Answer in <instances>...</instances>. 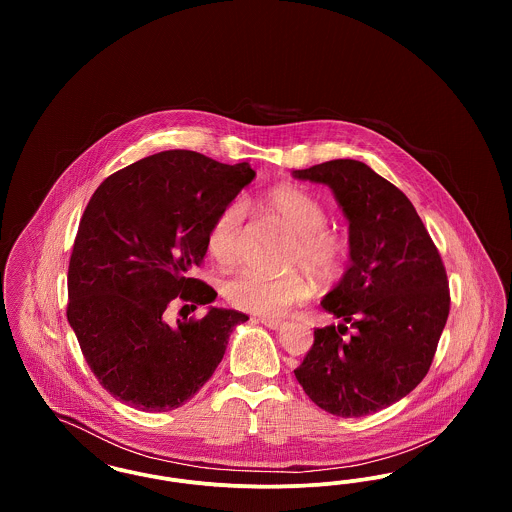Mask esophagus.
<instances>
[{
    "instance_id": "1",
    "label": "esophagus",
    "mask_w": 512,
    "mask_h": 512,
    "mask_svg": "<svg viewBox=\"0 0 512 512\" xmlns=\"http://www.w3.org/2000/svg\"><path fill=\"white\" fill-rule=\"evenodd\" d=\"M259 322L265 324L270 330H282V328L286 326V322H284V320H278V318L263 317L259 318Z\"/></svg>"
}]
</instances>
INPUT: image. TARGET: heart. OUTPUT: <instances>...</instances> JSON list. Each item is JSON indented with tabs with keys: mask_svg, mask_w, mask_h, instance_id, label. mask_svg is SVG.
<instances>
[{
	"mask_svg": "<svg viewBox=\"0 0 512 512\" xmlns=\"http://www.w3.org/2000/svg\"><path fill=\"white\" fill-rule=\"evenodd\" d=\"M259 207L268 217L284 224L295 234L288 267L303 268L320 284L338 280L347 263L349 245L336 230L328 228V211L317 197L295 188L278 186L263 195ZM245 207L240 201L222 207L207 230L209 255L224 267H232L242 255ZM222 293L226 301L251 315L282 317L303 305L311 288L301 274L268 278L257 272H240L230 278Z\"/></svg>",
	"mask_w": 512,
	"mask_h": 512,
	"instance_id": "1",
	"label": "heart"
}]
</instances>
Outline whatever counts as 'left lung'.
Masks as SVG:
<instances>
[{
    "label": "left lung",
    "mask_w": 512,
    "mask_h": 512,
    "mask_svg": "<svg viewBox=\"0 0 512 512\" xmlns=\"http://www.w3.org/2000/svg\"><path fill=\"white\" fill-rule=\"evenodd\" d=\"M293 176L332 188L351 257L320 303L341 322L315 330L295 378L326 413H376L428 374L451 307L447 272L409 197L365 163L336 159Z\"/></svg>",
    "instance_id": "obj_1"
}]
</instances>
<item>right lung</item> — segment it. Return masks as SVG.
Wrapping results in <instances>:
<instances>
[{"label":"right lung","mask_w":512,"mask_h":512,"mask_svg":"<svg viewBox=\"0 0 512 512\" xmlns=\"http://www.w3.org/2000/svg\"><path fill=\"white\" fill-rule=\"evenodd\" d=\"M255 176L188 149L149 155L107 176L88 201L69 261L67 318L99 384L122 403L165 413L213 376L247 315L211 307L167 324L172 301L207 305L194 278L207 230ZM188 307V305H184Z\"/></svg>","instance_id":"right-lung-1"}]
</instances>
